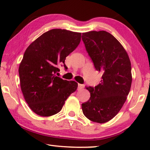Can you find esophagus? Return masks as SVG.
I'll list each match as a JSON object with an SVG mask.
<instances>
[{"instance_id": "34e87169", "label": "esophagus", "mask_w": 150, "mask_h": 150, "mask_svg": "<svg viewBox=\"0 0 150 150\" xmlns=\"http://www.w3.org/2000/svg\"><path fill=\"white\" fill-rule=\"evenodd\" d=\"M83 88H84V85L80 84V83L78 84V89H82Z\"/></svg>"}]
</instances>
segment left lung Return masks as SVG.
<instances>
[{
    "instance_id": "1",
    "label": "left lung",
    "mask_w": 150,
    "mask_h": 150,
    "mask_svg": "<svg viewBox=\"0 0 150 150\" xmlns=\"http://www.w3.org/2000/svg\"><path fill=\"white\" fill-rule=\"evenodd\" d=\"M82 40L95 69L102 73L98 86L87 88L90 98L81 104L83 113L91 121L104 123L126 101L132 82L131 61L121 44L106 31L83 33Z\"/></svg>"
}]
</instances>
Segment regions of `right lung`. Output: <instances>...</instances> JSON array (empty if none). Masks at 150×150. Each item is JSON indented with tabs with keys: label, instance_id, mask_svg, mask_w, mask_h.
Wrapping results in <instances>:
<instances>
[{
	"label": "right lung",
	"instance_id": "right-lung-1",
	"mask_svg": "<svg viewBox=\"0 0 150 150\" xmlns=\"http://www.w3.org/2000/svg\"><path fill=\"white\" fill-rule=\"evenodd\" d=\"M81 33L53 29L44 33L26 49L19 67L20 85L33 112L50 117L59 112L78 84L57 77L60 64L77 48Z\"/></svg>",
	"mask_w": 150,
	"mask_h": 150
}]
</instances>
